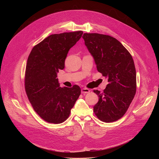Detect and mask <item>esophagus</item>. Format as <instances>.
Masks as SVG:
<instances>
[{"instance_id": "esophagus-1", "label": "esophagus", "mask_w": 159, "mask_h": 159, "mask_svg": "<svg viewBox=\"0 0 159 159\" xmlns=\"http://www.w3.org/2000/svg\"><path fill=\"white\" fill-rule=\"evenodd\" d=\"M90 92V90L87 88H83L81 89V93L82 94H87Z\"/></svg>"}]
</instances>
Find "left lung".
Masks as SVG:
<instances>
[{"mask_svg": "<svg viewBox=\"0 0 159 159\" xmlns=\"http://www.w3.org/2000/svg\"><path fill=\"white\" fill-rule=\"evenodd\" d=\"M83 39L93 57L98 71L108 79L102 93L94 90L99 101L94 112L99 120L111 123L122 118L137 90V75L132 56L116 38L98 33H84Z\"/></svg>", "mask_w": 159, "mask_h": 159, "instance_id": "left-lung-1", "label": "left lung"}]
</instances>
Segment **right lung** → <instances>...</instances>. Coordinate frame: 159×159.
I'll list each match as a JSON object with an SVG mask.
<instances>
[{
    "instance_id": "obj_1",
    "label": "right lung",
    "mask_w": 159,
    "mask_h": 159,
    "mask_svg": "<svg viewBox=\"0 0 159 159\" xmlns=\"http://www.w3.org/2000/svg\"><path fill=\"white\" fill-rule=\"evenodd\" d=\"M82 34L79 31L52 34L35 45L28 57L26 93L35 112L48 123L64 122L80 95L79 85L60 87L57 77L59 69H64L69 50Z\"/></svg>"
}]
</instances>
